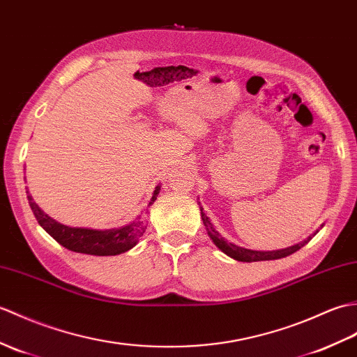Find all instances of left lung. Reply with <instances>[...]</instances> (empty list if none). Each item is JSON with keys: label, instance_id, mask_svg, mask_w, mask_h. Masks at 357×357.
I'll return each mask as SVG.
<instances>
[{"label": "left lung", "instance_id": "obj_1", "mask_svg": "<svg viewBox=\"0 0 357 357\" xmlns=\"http://www.w3.org/2000/svg\"><path fill=\"white\" fill-rule=\"evenodd\" d=\"M201 218H202V222L206 228V231H208V236L211 237V240L214 242V245H216L219 250L222 252H225L227 255H229L231 259L234 260H238V261H261V260H277V259H283V257H287L291 255L294 252H296L298 250H301V248L310 242V238L313 237H309L307 240H304V242L298 243V245H294L291 248H286V250H280V251H252V250H246V248H240L234 243H228L225 238H223L216 229L213 228V223L210 222V219L205 216L204 213V208L201 206Z\"/></svg>", "mask_w": 357, "mask_h": 357}]
</instances>
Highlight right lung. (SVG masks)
<instances>
[{
    "label": "right lung",
    "mask_w": 357,
    "mask_h": 357,
    "mask_svg": "<svg viewBox=\"0 0 357 357\" xmlns=\"http://www.w3.org/2000/svg\"><path fill=\"white\" fill-rule=\"evenodd\" d=\"M161 187L158 185L155 188L153 196L149 202L151 206L158 196ZM27 199L30 204V208L35 214L38 223L43 227L47 233L52 236L57 243H61L66 250L80 254H89V255H117L121 252L129 251L134 248L138 242V238L143 236L146 231V220L138 219L135 222L129 223L126 227L114 228V229H88V228H71L62 225V223L56 222L39 208L36 202H33V197L29 195L27 190Z\"/></svg>",
    "instance_id": "add662e5"
}]
</instances>
